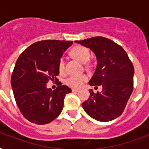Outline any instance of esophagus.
Instances as JSON below:
<instances>
[{"mask_svg":"<svg viewBox=\"0 0 149 149\" xmlns=\"http://www.w3.org/2000/svg\"><path fill=\"white\" fill-rule=\"evenodd\" d=\"M72 92H74V93H76V92H78V91H79V90H78V89L73 88V89H72Z\"/></svg>","mask_w":149,"mask_h":149,"instance_id":"obj_1","label":"esophagus"}]
</instances>
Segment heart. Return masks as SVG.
I'll return each instance as SVG.
<instances>
[{
	"instance_id": "b5f03b06",
	"label": "heart",
	"mask_w": 149,
	"mask_h": 149,
	"mask_svg": "<svg viewBox=\"0 0 149 149\" xmlns=\"http://www.w3.org/2000/svg\"><path fill=\"white\" fill-rule=\"evenodd\" d=\"M70 53L72 57H74L75 58H77L79 62L83 63H86L91 57V52L88 49L84 46H82V45L75 46L71 50ZM58 69L60 73H63L65 70V61L63 58H61L58 61ZM86 80H87V76L85 74L71 75L65 79V83L66 85L71 86V87L79 88Z\"/></svg>"
}]
</instances>
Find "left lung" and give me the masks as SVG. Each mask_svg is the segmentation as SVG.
<instances>
[{"instance_id":"obj_1","label":"left lung","mask_w":149,"mask_h":149,"mask_svg":"<svg viewBox=\"0 0 149 149\" xmlns=\"http://www.w3.org/2000/svg\"><path fill=\"white\" fill-rule=\"evenodd\" d=\"M96 54L97 65L89 84L100 86L103 91L94 93L83 103L91 118L99 121H110L123 113L134 88V66L127 52L109 38L96 36L76 41Z\"/></svg>"}]
</instances>
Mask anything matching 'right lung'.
I'll return each instance as SVG.
<instances>
[{
	"instance_id": "obj_1",
	"label": "right lung",
	"mask_w": 149,
	"mask_h": 149,
	"mask_svg": "<svg viewBox=\"0 0 149 149\" xmlns=\"http://www.w3.org/2000/svg\"><path fill=\"white\" fill-rule=\"evenodd\" d=\"M72 44V41H40L17 58L10 84L21 113L30 122L45 125L60 114L65 96L72 91L59 81L54 91L48 89L46 84L58 80V61Z\"/></svg>"
}]
</instances>
